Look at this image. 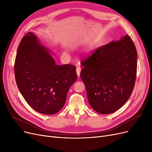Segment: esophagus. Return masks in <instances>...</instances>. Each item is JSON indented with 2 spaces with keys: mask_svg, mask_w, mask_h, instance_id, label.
<instances>
[{
  "mask_svg": "<svg viewBox=\"0 0 152 152\" xmlns=\"http://www.w3.org/2000/svg\"><path fill=\"white\" fill-rule=\"evenodd\" d=\"M76 73L77 75L78 76H80V73H81V68L79 66H77L76 68Z\"/></svg>",
  "mask_w": 152,
  "mask_h": 152,
  "instance_id": "34e87169",
  "label": "esophagus"
}]
</instances>
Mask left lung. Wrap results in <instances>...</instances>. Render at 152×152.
Instances as JSON below:
<instances>
[{
  "instance_id": "1",
  "label": "left lung",
  "mask_w": 152,
  "mask_h": 152,
  "mask_svg": "<svg viewBox=\"0 0 152 152\" xmlns=\"http://www.w3.org/2000/svg\"><path fill=\"white\" fill-rule=\"evenodd\" d=\"M137 54L129 36L101 46L81 64L80 76L91 107L103 115L123 107L134 89Z\"/></svg>"
}]
</instances>
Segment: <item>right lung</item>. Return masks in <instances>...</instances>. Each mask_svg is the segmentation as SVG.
Here are the masks:
<instances>
[{"mask_svg":"<svg viewBox=\"0 0 152 152\" xmlns=\"http://www.w3.org/2000/svg\"><path fill=\"white\" fill-rule=\"evenodd\" d=\"M49 52L29 32L19 44L14 66L20 93L30 107L44 115H54L63 108L77 78L75 65H56Z\"/></svg>","mask_w":152,"mask_h":152,"instance_id":"right-lung-1","label":"right lung"}]
</instances>
